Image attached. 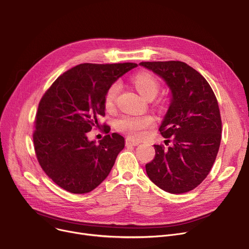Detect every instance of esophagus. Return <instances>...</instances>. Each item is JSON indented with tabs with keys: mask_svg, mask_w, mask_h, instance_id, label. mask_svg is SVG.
<instances>
[{
	"mask_svg": "<svg viewBox=\"0 0 249 249\" xmlns=\"http://www.w3.org/2000/svg\"><path fill=\"white\" fill-rule=\"evenodd\" d=\"M141 142H138V141H135V140H132V139H130V138H126L125 139V145H132V146H137V145H139Z\"/></svg>",
	"mask_w": 249,
	"mask_h": 249,
	"instance_id": "esophagus-1",
	"label": "esophagus"
}]
</instances>
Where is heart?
<instances>
[{
	"label": "heart",
	"mask_w": 249,
	"mask_h": 249,
	"mask_svg": "<svg viewBox=\"0 0 249 249\" xmlns=\"http://www.w3.org/2000/svg\"><path fill=\"white\" fill-rule=\"evenodd\" d=\"M133 85L136 86L140 93L147 100H152L157 97L160 90V84L156 76L148 72L142 71L133 76L132 79ZM122 85L120 82H113L107 89L105 93V107L107 110H110L116 106L117 99L121 91ZM155 118L151 116H129V114H124L116 121V128L125 133L129 138L139 139L143 136L144 130L151 127L155 124Z\"/></svg>",
	"instance_id": "heart-1"
}]
</instances>
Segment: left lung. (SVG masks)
Instances as JSON below:
<instances>
[{"instance_id":"8db88e82","label":"left lung","mask_w":249,"mask_h":249,"mask_svg":"<svg viewBox=\"0 0 249 249\" xmlns=\"http://www.w3.org/2000/svg\"><path fill=\"white\" fill-rule=\"evenodd\" d=\"M173 92L160 131L165 144H155L156 157L145 164L149 179L169 194H184L209 174L221 141V118L215 94L203 76L179 61L142 62Z\"/></svg>"}]
</instances>
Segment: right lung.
<instances>
[{
	"label": "right lung",
	"instance_id": "1",
	"mask_svg": "<svg viewBox=\"0 0 249 249\" xmlns=\"http://www.w3.org/2000/svg\"><path fill=\"white\" fill-rule=\"evenodd\" d=\"M135 63L81 64L65 71L44 93L35 118V152L45 174L71 194H87L108 176L124 139L108 135L100 124L105 117V93L110 84ZM102 126L108 133L99 145L86 135Z\"/></svg>",
	"mask_w": 249,
	"mask_h": 249
}]
</instances>
